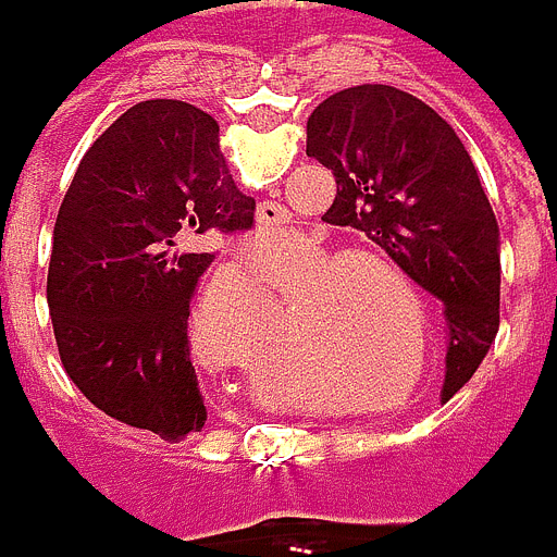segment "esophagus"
<instances>
[{"mask_svg":"<svg viewBox=\"0 0 557 557\" xmlns=\"http://www.w3.org/2000/svg\"><path fill=\"white\" fill-rule=\"evenodd\" d=\"M286 224H289V214L277 202H264V206L258 208V231L274 233L280 227H286Z\"/></svg>","mask_w":557,"mask_h":557,"instance_id":"1","label":"esophagus"}]
</instances>
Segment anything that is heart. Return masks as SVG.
<instances>
[{
	"mask_svg": "<svg viewBox=\"0 0 557 557\" xmlns=\"http://www.w3.org/2000/svg\"><path fill=\"white\" fill-rule=\"evenodd\" d=\"M277 283L299 286L289 308L305 311L296 330V358L318 374L336 376L358 396H383L399 383L408 364V330L401 321L399 289L418 305V286L399 261L376 252H346L324 239H308L293 255L271 264ZM401 389H411L426 368V336L418 330V349Z\"/></svg>",
	"mask_w": 557,
	"mask_h": 557,
	"instance_id": "b5f03b06",
	"label": "heart"
}]
</instances>
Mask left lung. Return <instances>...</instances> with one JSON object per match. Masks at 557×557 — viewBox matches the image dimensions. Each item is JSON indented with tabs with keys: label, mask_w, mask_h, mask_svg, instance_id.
<instances>
[{
	"label": "left lung",
	"mask_w": 557,
	"mask_h": 557,
	"mask_svg": "<svg viewBox=\"0 0 557 557\" xmlns=\"http://www.w3.org/2000/svg\"><path fill=\"white\" fill-rule=\"evenodd\" d=\"M305 156L336 177L324 221L368 233L443 302L446 383L458 393L498 333V224L458 134L411 92L361 84L308 117Z\"/></svg>",
	"instance_id": "obj_1"
}]
</instances>
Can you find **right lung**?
Masks as SVG:
<instances>
[{
    "mask_svg": "<svg viewBox=\"0 0 557 557\" xmlns=\"http://www.w3.org/2000/svg\"><path fill=\"white\" fill-rule=\"evenodd\" d=\"M252 221L218 121L189 102H139L89 146L55 218L46 296L61 364L96 408L161 440L206 426L189 305L211 246Z\"/></svg>",
    "mask_w": 557,
    "mask_h": 557,
    "instance_id": "1",
    "label": "right lung"
}]
</instances>
